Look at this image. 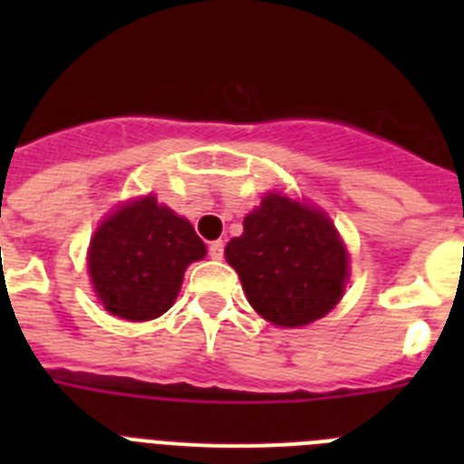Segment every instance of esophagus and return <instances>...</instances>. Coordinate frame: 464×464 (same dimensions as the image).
Wrapping results in <instances>:
<instances>
[{"label":"esophagus","instance_id":"obj_1","mask_svg":"<svg viewBox=\"0 0 464 464\" xmlns=\"http://www.w3.org/2000/svg\"><path fill=\"white\" fill-rule=\"evenodd\" d=\"M223 253H225V244L220 239L208 244V256H211L213 260H223Z\"/></svg>","mask_w":464,"mask_h":464}]
</instances>
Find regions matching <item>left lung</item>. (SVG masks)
Returning <instances> with one entry per match:
<instances>
[{"instance_id":"obj_1","label":"left lung","mask_w":464,"mask_h":464,"mask_svg":"<svg viewBox=\"0 0 464 464\" xmlns=\"http://www.w3.org/2000/svg\"><path fill=\"white\" fill-rule=\"evenodd\" d=\"M253 309L278 327H302L330 314L348 278V251L321 208L281 192L262 197L244 235L225 246Z\"/></svg>"}]
</instances>
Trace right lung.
Returning <instances> with one entry per match:
<instances>
[{
    "label": "right lung",
    "mask_w": 464,
    "mask_h": 464,
    "mask_svg": "<svg viewBox=\"0 0 464 464\" xmlns=\"http://www.w3.org/2000/svg\"><path fill=\"white\" fill-rule=\"evenodd\" d=\"M204 256L207 246L195 227L146 195L122 204L97 227L88 272L109 314L141 323L174 304L188 265Z\"/></svg>",
    "instance_id": "obj_1"
}]
</instances>
